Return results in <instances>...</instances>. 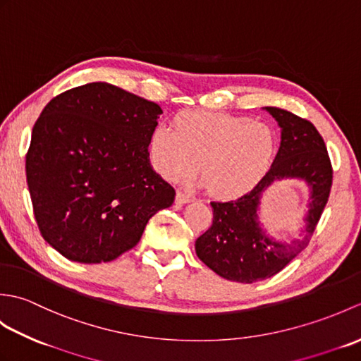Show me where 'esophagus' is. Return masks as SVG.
Returning a JSON list of instances; mask_svg holds the SVG:
<instances>
[{"label":"esophagus","mask_w":361,"mask_h":361,"mask_svg":"<svg viewBox=\"0 0 361 361\" xmlns=\"http://www.w3.org/2000/svg\"><path fill=\"white\" fill-rule=\"evenodd\" d=\"M190 200H192V198H190L189 195L183 194V192H176V197H175L176 204H188V203H190Z\"/></svg>","instance_id":"obj_1"}]
</instances>
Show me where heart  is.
Segmentation results:
<instances>
[{
    "instance_id": "b5f03b06",
    "label": "heart",
    "mask_w": 361,
    "mask_h": 361,
    "mask_svg": "<svg viewBox=\"0 0 361 361\" xmlns=\"http://www.w3.org/2000/svg\"><path fill=\"white\" fill-rule=\"evenodd\" d=\"M278 149L276 133L264 122L229 113L188 111L173 128L159 126L149 152L158 173L169 181L200 171L209 194L233 200L255 189L270 171Z\"/></svg>"
}]
</instances>
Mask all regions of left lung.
<instances>
[{"label":"left lung","mask_w":361,"mask_h":361,"mask_svg":"<svg viewBox=\"0 0 361 361\" xmlns=\"http://www.w3.org/2000/svg\"><path fill=\"white\" fill-rule=\"evenodd\" d=\"M264 110L281 127V145L259 185L233 202H211L212 226L195 240V252L214 273L234 282L264 281L287 267L310 242L332 186L326 144L312 122L276 106ZM282 179L302 180L310 189L308 212L299 238L278 240L259 221L263 194Z\"/></svg>","instance_id":"8db88e82"}]
</instances>
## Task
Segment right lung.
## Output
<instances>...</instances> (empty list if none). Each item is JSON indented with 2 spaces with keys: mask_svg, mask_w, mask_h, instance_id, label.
<instances>
[{
  "mask_svg": "<svg viewBox=\"0 0 361 361\" xmlns=\"http://www.w3.org/2000/svg\"><path fill=\"white\" fill-rule=\"evenodd\" d=\"M161 106L106 82L59 94L32 128L26 178L43 239L73 262H110L140 242L175 190L153 171Z\"/></svg>",
  "mask_w": 361,
  "mask_h": 361,
  "instance_id": "add662e5",
  "label": "right lung"
}]
</instances>
